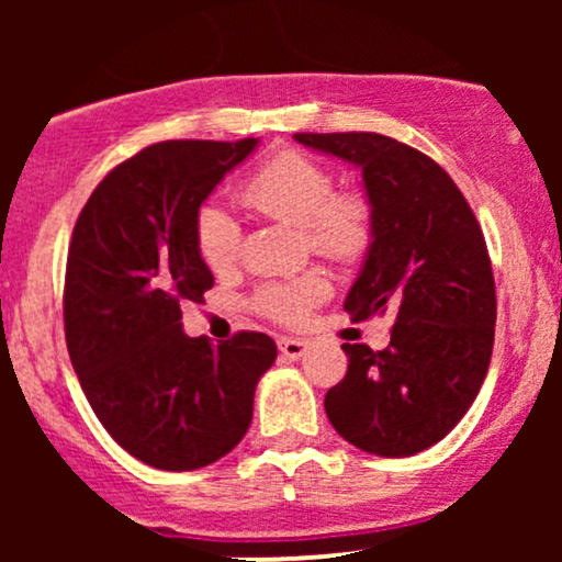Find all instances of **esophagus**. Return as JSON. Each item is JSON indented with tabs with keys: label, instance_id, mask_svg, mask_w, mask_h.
Returning a JSON list of instances; mask_svg holds the SVG:
<instances>
[{
	"label": "esophagus",
	"instance_id": "esophagus-1",
	"mask_svg": "<svg viewBox=\"0 0 562 562\" xmlns=\"http://www.w3.org/2000/svg\"><path fill=\"white\" fill-rule=\"evenodd\" d=\"M277 346H280V353L285 359H290V362H299L308 348V344L303 338H280L277 340Z\"/></svg>",
	"mask_w": 562,
	"mask_h": 562
}]
</instances>
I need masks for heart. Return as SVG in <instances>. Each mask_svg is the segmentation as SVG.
Listing matches in <instances>:
<instances>
[{
    "label": "heart",
    "mask_w": 562,
    "mask_h": 562,
    "mask_svg": "<svg viewBox=\"0 0 562 562\" xmlns=\"http://www.w3.org/2000/svg\"><path fill=\"white\" fill-rule=\"evenodd\" d=\"M333 173L299 150L277 153L243 184V203L274 222L295 224L306 232L314 250L335 261H353L372 240V205L362 192H333ZM243 232L237 218L218 203L198 211L195 245L211 272H227L240 256ZM327 285L317 274L267 282L256 293V308L267 317L295 325Z\"/></svg>",
    "instance_id": "b5f03b06"
}]
</instances>
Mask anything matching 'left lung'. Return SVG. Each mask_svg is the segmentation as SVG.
I'll return each mask as SVG.
<instances>
[{
  "label": "left lung",
  "instance_id": "left-lung-1",
  "mask_svg": "<svg viewBox=\"0 0 562 562\" xmlns=\"http://www.w3.org/2000/svg\"><path fill=\"white\" fill-rule=\"evenodd\" d=\"M362 171L372 240L344 308L391 314V346L344 344L348 372L327 391L333 428L357 449L409 457L434 447L479 396L494 348L486 240L436 160L383 134H293Z\"/></svg>",
  "mask_w": 562,
  "mask_h": 562
}]
</instances>
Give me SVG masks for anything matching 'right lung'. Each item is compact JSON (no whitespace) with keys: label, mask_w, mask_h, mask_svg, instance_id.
<instances>
[{"label":"right lung","mask_w":562,"mask_h":562,"mask_svg":"<svg viewBox=\"0 0 562 562\" xmlns=\"http://www.w3.org/2000/svg\"><path fill=\"white\" fill-rule=\"evenodd\" d=\"M256 147L254 137L145 147L97 184L74 227L70 364L102 428L150 468L179 473L229 454L277 359L263 333L211 346L182 330V303L214 285L195 245L200 205Z\"/></svg>","instance_id":"right-lung-1"}]
</instances>
